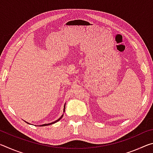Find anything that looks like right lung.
Masks as SVG:
<instances>
[{
    "label": "right lung",
    "instance_id": "add662e5",
    "mask_svg": "<svg viewBox=\"0 0 153 153\" xmlns=\"http://www.w3.org/2000/svg\"><path fill=\"white\" fill-rule=\"evenodd\" d=\"M65 106H64V111H65ZM62 117H63V115L61 116V117L58 120H56V121H54V122H53V123H48V124H43V125H42V126H48V125H51V124H53V123H56V122H57L58 121H59L61 120V119L62 118Z\"/></svg>",
    "mask_w": 153,
    "mask_h": 153
}]
</instances>
